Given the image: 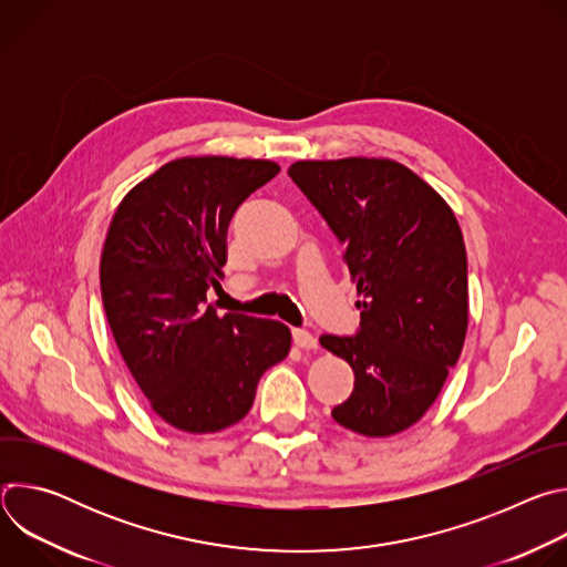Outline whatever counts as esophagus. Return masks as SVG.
Segmentation results:
<instances>
[{
	"label": "esophagus",
	"mask_w": 567,
	"mask_h": 567,
	"mask_svg": "<svg viewBox=\"0 0 567 567\" xmlns=\"http://www.w3.org/2000/svg\"><path fill=\"white\" fill-rule=\"evenodd\" d=\"M291 339H293L296 348H300V350H316L318 348L316 337L307 330H291Z\"/></svg>",
	"instance_id": "34e87169"
}]
</instances>
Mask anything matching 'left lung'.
<instances>
[{
  "instance_id": "left-lung-1",
  "label": "left lung",
  "mask_w": 567,
  "mask_h": 567,
  "mask_svg": "<svg viewBox=\"0 0 567 567\" xmlns=\"http://www.w3.org/2000/svg\"><path fill=\"white\" fill-rule=\"evenodd\" d=\"M289 177L343 245L357 285L354 337L320 346L354 370L332 417L365 437L411 429L457 363L468 326L466 249L451 206L392 158L296 161Z\"/></svg>"
}]
</instances>
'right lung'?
Masks as SVG:
<instances>
[{
	"instance_id": "add662e5",
	"label": "right lung",
	"mask_w": 567,
	"mask_h": 567,
	"mask_svg": "<svg viewBox=\"0 0 567 567\" xmlns=\"http://www.w3.org/2000/svg\"><path fill=\"white\" fill-rule=\"evenodd\" d=\"M278 173L267 158H175L112 217L101 256L107 322L150 409L184 433L237 424L265 370L289 354L282 322L206 305L224 276L230 217Z\"/></svg>"
}]
</instances>
